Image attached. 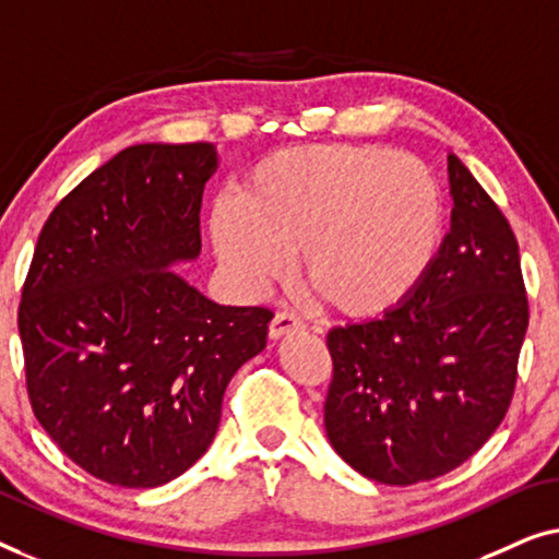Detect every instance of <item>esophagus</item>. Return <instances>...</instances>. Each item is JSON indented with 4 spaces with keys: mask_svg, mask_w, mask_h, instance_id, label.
<instances>
[{
    "mask_svg": "<svg viewBox=\"0 0 559 559\" xmlns=\"http://www.w3.org/2000/svg\"><path fill=\"white\" fill-rule=\"evenodd\" d=\"M301 329H304V321L298 319L294 311H278L276 317H273V321H271L269 334H271V340H281V336L301 332Z\"/></svg>",
    "mask_w": 559,
    "mask_h": 559,
    "instance_id": "1",
    "label": "esophagus"
}]
</instances>
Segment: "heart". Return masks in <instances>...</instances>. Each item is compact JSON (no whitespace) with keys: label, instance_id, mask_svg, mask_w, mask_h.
Segmentation results:
<instances>
[{"label":"heart","instance_id":"1","mask_svg":"<svg viewBox=\"0 0 559 559\" xmlns=\"http://www.w3.org/2000/svg\"><path fill=\"white\" fill-rule=\"evenodd\" d=\"M443 230L433 171L372 144L286 148L212 202V248L235 281L263 290L298 253L304 286L344 317H374L415 288Z\"/></svg>","mask_w":559,"mask_h":559}]
</instances>
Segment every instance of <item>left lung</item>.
Instances as JSON below:
<instances>
[{
	"mask_svg": "<svg viewBox=\"0 0 559 559\" xmlns=\"http://www.w3.org/2000/svg\"><path fill=\"white\" fill-rule=\"evenodd\" d=\"M448 185L451 230L411 296L326 336L329 443L377 484L411 486L461 466L514 395L530 324L516 238L455 154Z\"/></svg>",
	"mask_w": 559,
	"mask_h": 559,
	"instance_id": "obj_1",
	"label": "left lung"
}]
</instances>
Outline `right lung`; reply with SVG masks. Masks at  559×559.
<instances>
[{
  "label": "right lung",
  "mask_w": 559,
  "mask_h": 559,
  "mask_svg": "<svg viewBox=\"0 0 559 559\" xmlns=\"http://www.w3.org/2000/svg\"><path fill=\"white\" fill-rule=\"evenodd\" d=\"M212 144H136L50 212L17 313L27 395L100 481L154 489L207 451L233 374L273 313L210 301L175 271L200 255Z\"/></svg>",
  "instance_id": "add662e5"
}]
</instances>
